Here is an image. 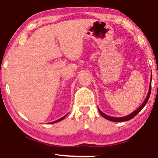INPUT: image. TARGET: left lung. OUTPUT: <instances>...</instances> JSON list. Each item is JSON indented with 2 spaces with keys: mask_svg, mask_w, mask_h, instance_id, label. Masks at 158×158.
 <instances>
[{
  "mask_svg": "<svg viewBox=\"0 0 158 158\" xmlns=\"http://www.w3.org/2000/svg\"><path fill=\"white\" fill-rule=\"evenodd\" d=\"M151 78H152V77H151ZM151 81H152V79H151ZM151 89H152V85H151V84H150L149 90H148V93L147 94V97H146V99H145V101H144V102H143V104L141 105V106H139L138 108H137V110H135V111H134L133 113L130 114L129 115L126 116V117H110V116L107 115V114H104V113H103V112L101 111V110H99V113H100L101 115H102V117H104V118L108 119V120H110V121H113V122H123V121L130 120V119H131L132 118H134V117H135V116L137 115V114H138L139 112L140 111V110H142L143 108H144V106H146V103H147V102H148V99H149L150 94H151Z\"/></svg>",
  "mask_w": 158,
  "mask_h": 158,
  "instance_id": "left-lung-1",
  "label": "left lung"
}]
</instances>
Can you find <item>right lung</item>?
I'll use <instances>...</instances> for the list:
<instances>
[{
    "label": "right lung",
    "mask_w": 158,
    "mask_h": 158,
    "mask_svg": "<svg viewBox=\"0 0 158 158\" xmlns=\"http://www.w3.org/2000/svg\"><path fill=\"white\" fill-rule=\"evenodd\" d=\"M67 115H65L64 117H61V118H60L59 119H58V120H56V121H54V122H52V123H58V122H59V121H61V120H62L63 119H64L65 118V117H66Z\"/></svg>",
    "instance_id": "right-lung-1"
}]
</instances>
